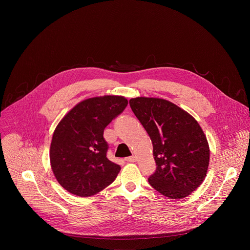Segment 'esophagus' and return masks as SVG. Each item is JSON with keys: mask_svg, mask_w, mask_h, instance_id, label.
Listing matches in <instances>:
<instances>
[{"mask_svg": "<svg viewBox=\"0 0 250 250\" xmlns=\"http://www.w3.org/2000/svg\"><path fill=\"white\" fill-rule=\"evenodd\" d=\"M125 160L127 162H135L136 161V157L135 156H128L125 158Z\"/></svg>", "mask_w": 250, "mask_h": 250, "instance_id": "obj_1", "label": "esophagus"}]
</instances>
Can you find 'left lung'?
Returning a JSON list of instances; mask_svg holds the SVG:
<instances>
[{
  "label": "left lung",
  "instance_id": "obj_1",
  "mask_svg": "<svg viewBox=\"0 0 250 250\" xmlns=\"http://www.w3.org/2000/svg\"><path fill=\"white\" fill-rule=\"evenodd\" d=\"M130 108L148 133L156 162L148 182L170 199H182L194 192L207 175L209 148L198 122L173 103L138 97Z\"/></svg>",
  "mask_w": 250,
  "mask_h": 250
}]
</instances>
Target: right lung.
<instances>
[{"label":"right lung","instance_id":"1","mask_svg":"<svg viewBox=\"0 0 250 250\" xmlns=\"http://www.w3.org/2000/svg\"><path fill=\"white\" fill-rule=\"evenodd\" d=\"M126 105L127 100L122 96L87 99L56 126L50 163L58 183L69 193L93 196L115 181L121 166L106 157L109 145L104 138V129Z\"/></svg>","mask_w":250,"mask_h":250}]
</instances>
